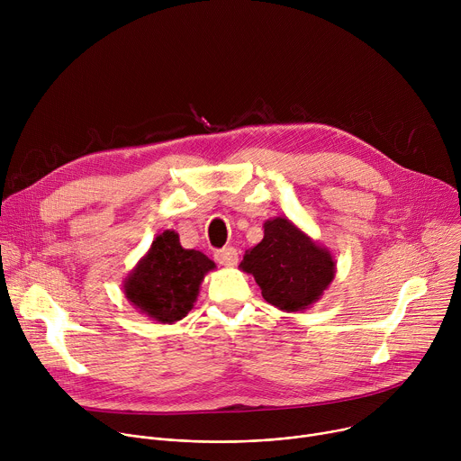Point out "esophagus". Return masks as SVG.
<instances>
[{
  "mask_svg": "<svg viewBox=\"0 0 461 461\" xmlns=\"http://www.w3.org/2000/svg\"><path fill=\"white\" fill-rule=\"evenodd\" d=\"M215 260L222 267H235L239 262V253L235 248L228 246V248H221L215 251Z\"/></svg>",
  "mask_w": 461,
  "mask_h": 461,
  "instance_id": "esophagus-1",
  "label": "esophagus"
}]
</instances>
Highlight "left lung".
<instances>
[{"mask_svg":"<svg viewBox=\"0 0 461 461\" xmlns=\"http://www.w3.org/2000/svg\"><path fill=\"white\" fill-rule=\"evenodd\" d=\"M240 268L255 277L262 297L279 310L315 303L334 279V260L288 219L265 222V239L246 249Z\"/></svg>","mask_w":461,"mask_h":461,"instance_id":"obj_1","label":"left lung"}]
</instances>
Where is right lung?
I'll use <instances>...</instances> for the list:
<instances>
[{"label": "right lung", "instance_id": "obj_1", "mask_svg": "<svg viewBox=\"0 0 461 461\" xmlns=\"http://www.w3.org/2000/svg\"><path fill=\"white\" fill-rule=\"evenodd\" d=\"M215 268L203 251L184 249L175 231L160 233L123 285L125 297L160 322L187 315L204 276Z\"/></svg>", "mask_w": 461, "mask_h": 461}]
</instances>
